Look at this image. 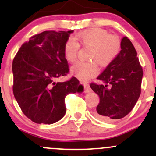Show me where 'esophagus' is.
Returning <instances> with one entry per match:
<instances>
[{"label": "esophagus", "mask_w": 156, "mask_h": 156, "mask_svg": "<svg viewBox=\"0 0 156 156\" xmlns=\"http://www.w3.org/2000/svg\"><path fill=\"white\" fill-rule=\"evenodd\" d=\"M82 84L84 87V92L85 93H89V92H91V89H90V85H89L88 83L87 82H82Z\"/></svg>", "instance_id": "esophagus-1"}]
</instances>
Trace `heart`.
<instances>
[{"instance_id": "obj_1", "label": "heart", "mask_w": 156, "mask_h": 156, "mask_svg": "<svg viewBox=\"0 0 156 156\" xmlns=\"http://www.w3.org/2000/svg\"><path fill=\"white\" fill-rule=\"evenodd\" d=\"M91 47L90 58L92 62H78L71 68L73 75L81 80H87L98 73L97 61L101 66H107L115 59L120 49L119 39L115 36H109L107 31L101 28H90L77 33L74 40L69 39L64 46V55L69 62L75 61L79 46ZM95 61H96L95 62Z\"/></svg>"}]
</instances>
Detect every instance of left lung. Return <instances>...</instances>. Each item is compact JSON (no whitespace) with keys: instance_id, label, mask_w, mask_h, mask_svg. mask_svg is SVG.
I'll list each match as a JSON object with an SVG mask.
<instances>
[{"instance_id":"obj_1","label":"left lung","mask_w":156,"mask_h":156,"mask_svg":"<svg viewBox=\"0 0 156 156\" xmlns=\"http://www.w3.org/2000/svg\"><path fill=\"white\" fill-rule=\"evenodd\" d=\"M120 47L117 56L97 78L103 84H90L100 98L95 116L106 122L126 116L141 93L143 72L136 51L126 36L122 39Z\"/></svg>"}]
</instances>
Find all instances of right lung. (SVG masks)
<instances>
[{
	"mask_svg": "<svg viewBox=\"0 0 156 156\" xmlns=\"http://www.w3.org/2000/svg\"><path fill=\"white\" fill-rule=\"evenodd\" d=\"M73 32L35 35L13 58V94L23 113L34 123L52 124L60 120L66 112V95L84 90L75 77L65 82L55 81L69 71L64 46Z\"/></svg>",
	"mask_w": 156,
	"mask_h": 156,
	"instance_id": "add662e5",
	"label": "right lung"
}]
</instances>
